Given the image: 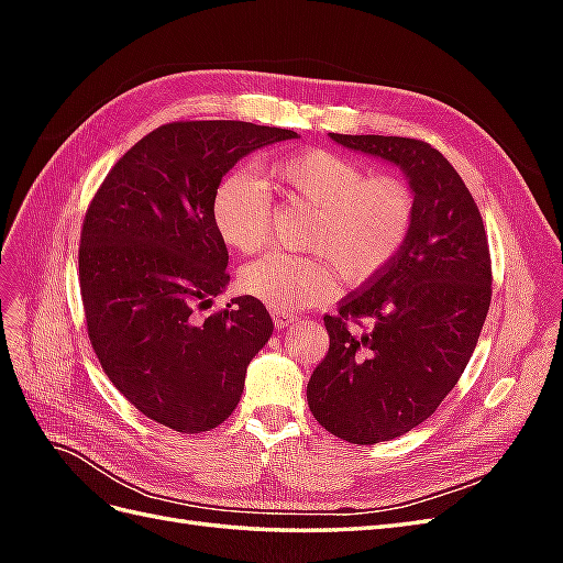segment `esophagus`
<instances>
[{"mask_svg":"<svg viewBox=\"0 0 563 563\" xmlns=\"http://www.w3.org/2000/svg\"><path fill=\"white\" fill-rule=\"evenodd\" d=\"M272 319H275V327H277V329H286V327H291L294 321H298V314H294V312H282V310H272Z\"/></svg>","mask_w":563,"mask_h":563,"instance_id":"esophagus-1","label":"esophagus"}]
</instances>
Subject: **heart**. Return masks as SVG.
Instances as JSON below:
<instances>
[{
    "instance_id": "1",
    "label": "heart",
    "mask_w": 563,
    "mask_h": 563,
    "mask_svg": "<svg viewBox=\"0 0 563 563\" xmlns=\"http://www.w3.org/2000/svg\"><path fill=\"white\" fill-rule=\"evenodd\" d=\"M267 180L284 197L317 209L305 236L312 255L269 253L242 269V291L272 310L294 312L333 298L338 272L352 286L373 282L411 234V187L395 176H368L362 164L338 152H288L269 162ZM211 220L236 253L261 251L272 220L267 187L249 172H230L213 190Z\"/></svg>"
}]
</instances>
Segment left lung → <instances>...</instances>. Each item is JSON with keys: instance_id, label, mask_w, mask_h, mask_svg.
<instances>
[{"instance_id": "1", "label": "left lung", "mask_w": 563, "mask_h": 563, "mask_svg": "<svg viewBox=\"0 0 563 563\" xmlns=\"http://www.w3.org/2000/svg\"><path fill=\"white\" fill-rule=\"evenodd\" d=\"M329 135L397 166L416 199L397 258L323 317L331 345L308 383L321 428L366 446L413 430L463 376L488 314L490 253L482 213L439 150L399 135ZM362 318L368 330L355 329Z\"/></svg>"}]
</instances>
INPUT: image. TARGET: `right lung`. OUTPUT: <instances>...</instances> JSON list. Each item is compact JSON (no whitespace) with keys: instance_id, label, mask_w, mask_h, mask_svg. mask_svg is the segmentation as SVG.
Returning a JSON list of instances; mask_svg holds the SVG:
<instances>
[{"instance_id":"right-lung-1","label":"right lung","mask_w":563,"mask_h":563,"mask_svg":"<svg viewBox=\"0 0 563 563\" xmlns=\"http://www.w3.org/2000/svg\"><path fill=\"white\" fill-rule=\"evenodd\" d=\"M296 131L232 119L174 122L119 159L84 218L79 286L98 362L143 416L176 432H209L232 416L246 368L275 323L225 291L228 249L211 197L230 168Z\"/></svg>"}]
</instances>
